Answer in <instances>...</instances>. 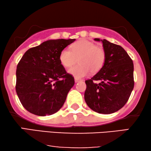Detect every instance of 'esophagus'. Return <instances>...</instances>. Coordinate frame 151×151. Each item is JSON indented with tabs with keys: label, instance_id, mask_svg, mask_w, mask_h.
<instances>
[{
	"label": "esophagus",
	"instance_id": "34e87169",
	"mask_svg": "<svg viewBox=\"0 0 151 151\" xmlns=\"http://www.w3.org/2000/svg\"><path fill=\"white\" fill-rule=\"evenodd\" d=\"M80 81H81V80L78 79V78H75V82H78Z\"/></svg>",
	"mask_w": 151,
	"mask_h": 151
}]
</instances>
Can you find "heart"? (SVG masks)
<instances>
[{
	"instance_id": "obj_1",
	"label": "heart",
	"mask_w": 151,
	"mask_h": 151,
	"mask_svg": "<svg viewBox=\"0 0 151 151\" xmlns=\"http://www.w3.org/2000/svg\"><path fill=\"white\" fill-rule=\"evenodd\" d=\"M60 61L65 67H71L79 60V65L71 67L68 72L76 78H83L92 71L96 73L104 65L106 55L102 48L94 42L82 40L72 45L71 50L65 48L60 53Z\"/></svg>"
}]
</instances>
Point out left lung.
<instances>
[{"label":"left lung","instance_id":"left-lung-1","mask_svg":"<svg viewBox=\"0 0 151 151\" xmlns=\"http://www.w3.org/2000/svg\"><path fill=\"white\" fill-rule=\"evenodd\" d=\"M101 41L106 58L102 69L85 81L84 100L93 111L102 114L115 113L124 106L134 87L133 63L124 49L109 41ZM95 81H100L99 84Z\"/></svg>","mask_w":151,"mask_h":151}]
</instances>
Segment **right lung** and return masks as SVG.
Masks as SVG:
<instances>
[{
	"mask_svg": "<svg viewBox=\"0 0 151 151\" xmlns=\"http://www.w3.org/2000/svg\"><path fill=\"white\" fill-rule=\"evenodd\" d=\"M75 40H49L24 53L16 69V91L29 112L46 116L63 106L75 82L61 65L60 53Z\"/></svg>",
	"mask_w": 151,
	"mask_h": 151,
	"instance_id": "1",
	"label": "right lung"
}]
</instances>
